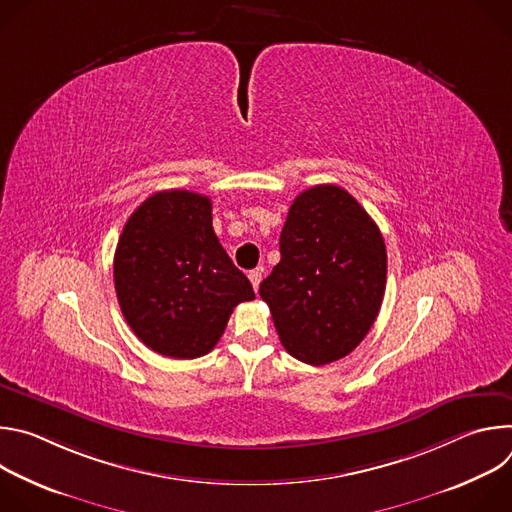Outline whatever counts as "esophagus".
I'll return each mask as SVG.
<instances>
[{"label": "esophagus", "instance_id": "esophagus-1", "mask_svg": "<svg viewBox=\"0 0 512 512\" xmlns=\"http://www.w3.org/2000/svg\"><path fill=\"white\" fill-rule=\"evenodd\" d=\"M249 281H251L253 289L257 291V289H259V283H261V271H259V269H253V271H249Z\"/></svg>", "mask_w": 512, "mask_h": 512}]
</instances>
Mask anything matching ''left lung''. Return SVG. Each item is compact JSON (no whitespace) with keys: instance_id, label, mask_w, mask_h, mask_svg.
<instances>
[{"instance_id":"1","label":"left lung","mask_w":512,"mask_h":512,"mask_svg":"<svg viewBox=\"0 0 512 512\" xmlns=\"http://www.w3.org/2000/svg\"><path fill=\"white\" fill-rule=\"evenodd\" d=\"M279 251L259 294L283 348L314 367L344 358L383 304L387 249L379 227L344 188L318 184L289 206Z\"/></svg>"}]
</instances>
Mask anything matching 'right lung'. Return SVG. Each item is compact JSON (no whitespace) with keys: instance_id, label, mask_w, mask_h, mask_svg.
<instances>
[{"instance_id":"obj_1","label":"right lung","mask_w":512,"mask_h":512,"mask_svg":"<svg viewBox=\"0 0 512 512\" xmlns=\"http://www.w3.org/2000/svg\"><path fill=\"white\" fill-rule=\"evenodd\" d=\"M115 291L133 334L168 358H198L221 340L233 310L255 300L212 229V202L190 190L143 200L117 243Z\"/></svg>"}]
</instances>
